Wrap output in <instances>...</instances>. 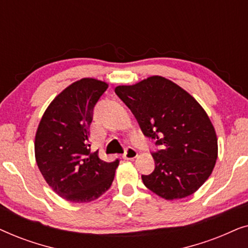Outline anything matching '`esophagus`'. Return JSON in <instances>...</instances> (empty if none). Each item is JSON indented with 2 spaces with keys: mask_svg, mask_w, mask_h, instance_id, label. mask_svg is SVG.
<instances>
[{
  "mask_svg": "<svg viewBox=\"0 0 248 248\" xmlns=\"http://www.w3.org/2000/svg\"><path fill=\"white\" fill-rule=\"evenodd\" d=\"M138 157V151L135 150L134 148L127 147L125 149V152L123 154V158L126 159V160H132V159Z\"/></svg>",
  "mask_w": 248,
  "mask_h": 248,
  "instance_id": "esophagus-1",
  "label": "esophagus"
}]
</instances>
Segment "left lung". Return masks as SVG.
Listing matches in <instances>:
<instances>
[{
	"label": "left lung",
	"mask_w": 248,
	"mask_h": 248,
	"mask_svg": "<svg viewBox=\"0 0 248 248\" xmlns=\"http://www.w3.org/2000/svg\"><path fill=\"white\" fill-rule=\"evenodd\" d=\"M115 93L130 108L141 131L161 149L152 152L155 170L142 175L147 187L166 200L183 199L201 187L215 168L218 140L205 110L184 89L162 77Z\"/></svg>",
	"instance_id": "obj_1"
}]
</instances>
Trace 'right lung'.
I'll list each match as a JSON object with an SVG mask.
<instances>
[{"instance_id":"1","label":"right lung","mask_w":248,"mask_h":248,"mask_svg":"<svg viewBox=\"0 0 248 248\" xmlns=\"http://www.w3.org/2000/svg\"><path fill=\"white\" fill-rule=\"evenodd\" d=\"M107 88L90 78L72 83L50 103L37 128V166L53 191L67 201H93L114 181L120 160H101L89 142L94 106Z\"/></svg>"}]
</instances>
